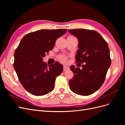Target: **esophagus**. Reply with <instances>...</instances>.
I'll return each mask as SVG.
<instances>
[{"mask_svg":"<svg viewBox=\"0 0 125 125\" xmlns=\"http://www.w3.org/2000/svg\"><path fill=\"white\" fill-rule=\"evenodd\" d=\"M63 71H66L68 70L69 69V68L68 67H67V66H64L63 67Z\"/></svg>","mask_w":125,"mask_h":125,"instance_id":"34e87169","label":"esophagus"}]
</instances>
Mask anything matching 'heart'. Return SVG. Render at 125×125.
<instances>
[{"mask_svg": "<svg viewBox=\"0 0 125 125\" xmlns=\"http://www.w3.org/2000/svg\"><path fill=\"white\" fill-rule=\"evenodd\" d=\"M58 59H59L60 61H61L62 62H66L67 60V57L66 56L61 55L59 56Z\"/></svg>", "mask_w": 125, "mask_h": 125, "instance_id": "obj_1", "label": "heart"}]
</instances>
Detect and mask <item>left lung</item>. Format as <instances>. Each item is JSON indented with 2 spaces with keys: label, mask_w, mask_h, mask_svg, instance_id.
<instances>
[{
  "label": "left lung",
  "mask_w": 125,
  "mask_h": 125,
  "mask_svg": "<svg viewBox=\"0 0 125 125\" xmlns=\"http://www.w3.org/2000/svg\"><path fill=\"white\" fill-rule=\"evenodd\" d=\"M79 41L77 63H84L81 69L71 66L73 77L69 82L70 90L78 95L88 96L103 84L111 64L110 52L106 42L94 30L83 29L68 30Z\"/></svg>",
  "instance_id": "1"
}]
</instances>
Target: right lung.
<instances>
[{
    "instance_id": "1",
    "label": "right lung",
    "mask_w": 125,
    "mask_h": 125,
    "mask_svg": "<svg viewBox=\"0 0 125 125\" xmlns=\"http://www.w3.org/2000/svg\"><path fill=\"white\" fill-rule=\"evenodd\" d=\"M66 32L63 29H43L28 33L15 51L14 69L22 85L33 95H44L54 90L56 78L62 73L63 66L58 62L48 66L43 57Z\"/></svg>"
}]
</instances>
